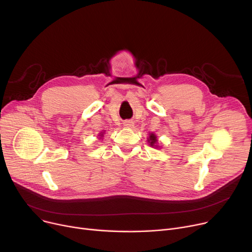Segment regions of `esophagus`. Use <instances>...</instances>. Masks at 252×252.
<instances>
[{"label": "esophagus", "mask_w": 252, "mask_h": 252, "mask_svg": "<svg viewBox=\"0 0 252 252\" xmlns=\"http://www.w3.org/2000/svg\"><path fill=\"white\" fill-rule=\"evenodd\" d=\"M124 126H125L126 127H133V126H134V122H131V121H125V122H124Z\"/></svg>", "instance_id": "obj_1"}]
</instances>
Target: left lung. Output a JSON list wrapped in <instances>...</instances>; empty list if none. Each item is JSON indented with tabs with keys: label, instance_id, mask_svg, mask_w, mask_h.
Masks as SVG:
<instances>
[{
	"label": "left lung",
	"instance_id": "8db88e82",
	"mask_svg": "<svg viewBox=\"0 0 252 252\" xmlns=\"http://www.w3.org/2000/svg\"><path fill=\"white\" fill-rule=\"evenodd\" d=\"M148 142L150 143L151 146H154V145L157 143V138H156V136H155L154 134H150V137H149V139H148Z\"/></svg>",
	"mask_w": 252,
	"mask_h": 252
}]
</instances>
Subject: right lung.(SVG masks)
Wrapping results in <instances>:
<instances>
[{
    "instance_id": "add662e5",
    "label": "right lung",
    "mask_w": 252,
    "mask_h": 252,
    "mask_svg": "<svg viewBox=\"0 0 252 252\" xmlns=\"http://www.w3.org/2000/svg\"><path fill=\"white\" fill-rule=\"evenodd\" d=\"M102 135H103V134H100V137H102Z\"/></svg>"
}]
</instances>
